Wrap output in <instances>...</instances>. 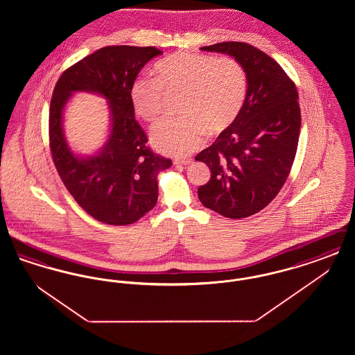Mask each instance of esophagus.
<instances>
[{
  "mask_svg": "<svg viewBox=\"0 0 355 355\" xmlns=\"http://www.w3.org/2000/svg\"><path fill=\"white\" fill-rule=\"evenodd\" d=\"M193 162V159L187 158V159H175L174 165H190Z\"/></svg>",
  "mask_w": 355,
  "mask_h": 355,
  "instance_id": "34e87169",
  "label": "esophagus"
}]
</instances>
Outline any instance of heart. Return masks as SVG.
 <instances>
[{
  "label": "heart",
  "mask_w": 355,
  "mask_h": 355,
  "mask_svg": "<svg viewBox=\"0 0 355 355\" xmlns=\"http://www.w3.org/2000/svg\"><path fill=\"white\" fill-rule=\"evenodd\" d=\"M154 78L138 77L130 87L135 114L148 122L162 116L164 92H180V113L152 132L154 148L171 157L197 150L206 135L227 129L238 117L248 93L243 67L232 57L177 51L154 65Z\"/></svg>",
  "instance_id": "1"
}]
</instances>
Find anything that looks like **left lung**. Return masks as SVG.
I'll return each mask as SVG.
<instances>
[{
  "instance_id": "1",
  "label": "left lung",
  "mask_w": 355,
  "mask_h": 355,
  "mask_svg": "<svg viewBox=\"0 0 355 355\" xmlns=\"http://www.w3.org/2000/svg\"><path fill=\"white\" fill-rule=\"evenodd\" d=\"M201 51L236 60L248 93L234 122L196 157L211 171L198 198L223 217H250L275 198L293 166L301 130L298 92L275 60L249 44L229 41Z\"/></svg>"
}]
</instances>
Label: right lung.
<instances>
[{
  "label": "right lung",
  "mask_w": 355,
  "mask_h": 355,
  "mask_svg": "<svg viewBox=\"0 0 355 355\" xmlns=\"http://www.w3.org/2000/svg\"><path fill=\"white\" fill-rule=\"evenodd\" d=\"M162 54L154 46H105L67 69L57 81L49 110L51 157L62 182L85 211L106 225H130L150 211L158 198L157 175L171 166L152 152L135 119L130 87L139 70ZM76 91L102 95L111 109V133L94 156L69 150L62 128L64 105Z\"/></svg>",
  "instance_id": "1"
}]
</instances>
